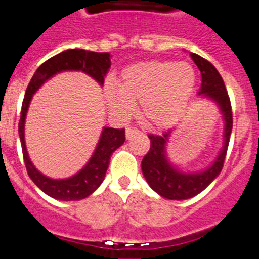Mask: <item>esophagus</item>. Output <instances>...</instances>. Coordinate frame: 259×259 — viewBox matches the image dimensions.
<instances>
[{"label":"esophagus","instance_id":"obj_1","mask_svg":"<svg viewBox=\"0 0 259 259\" xmlns=\"http://www.w3.org/2000/svg\"><path fill=\"white\" fill-rule=\"evenodd\" d=\"M138 134H139V130H138L137 127H133V126L126 127V139H132L133 137H135V135Z\"/></svg>","mask_w":259,"mask_h":259}]
</instances>
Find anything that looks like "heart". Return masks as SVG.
<instances>
[{
	"label": "heart",
	"mask_w": 259,
	"mask_h": 259,
	"mask_svg": "<svg viewBox=\"0 0 259 259\" xmlns=\"http://www.w3.org/2000/svg\"><path fill=\"white\" fill-rule=\"evenodd\" d=\"M194 84L195 72L189 64L149 61L125 69L120 88L108 83L105 92L108 105L118 115H129L134 103L141 102L144 121L162 129L175 121Z\"/></svg>",
	"instance_id": "1"
}]
</instances>
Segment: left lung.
Masks as SVG:
<instances>
[{"mask_svg": "<svg viewBox=\"0 0 259 259\" xmlns=\"http://www.w3.org/2000/svg\"><path fill=\"white\" fill-rule=\"evenodd\" d=\"M190 56L202 75V84H200L198 94L208 97L212 101H214L220 106V110L224 115L225 144L211 167L195 174H185L183 171L176 170L166 158L165 146L168 142L171 130H167L162 135L149 134L148 138L151 139V147H149L148 153L143 157L142 171L146 180L148 181L149 187L167 199H189L203 192L220 175L224 167L225 157H226L231 130H233V111H231L230 97H229L221 75L208 60L203 59L197 53H190Z\"/></svg>", "mask_w": 259, "mask_h": 259, "instance_id": "left-lung-1", "label": "left lung"}]
</instances>
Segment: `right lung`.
<instances>
[{"instance_id": "obj_1", "label": "right lung", "mask_w": 259, "mask_h": 259, "mask_svg": "<svg viewBox=\"0 0 259 259\" xmlns=\"http://www.w3.org/2000/svg\"><path fill=\"white\" fill-rule=\"evenodd\" d=\"M110 66L111 60L108 52H92V51L79 50V48L66 50L43 62L34 72L28 88H26L23 105H21V116L19 120V135H20L24 163H25L29 178L33 180V183L43 193L55 199H84L100 187L105 179L111 156L118 147L124 144L125 129L103 127L98 146L83 170L69 179H62V180L50 179L40 174L33 166L28 156V152H26L25 141H24V122H25L26 111H28L31 97L46 80H48L51 76L57 72L65 71V70H80V71L91 75L92 78L96 79L100 84H103Z\"/></svg>"}]
</instances>
